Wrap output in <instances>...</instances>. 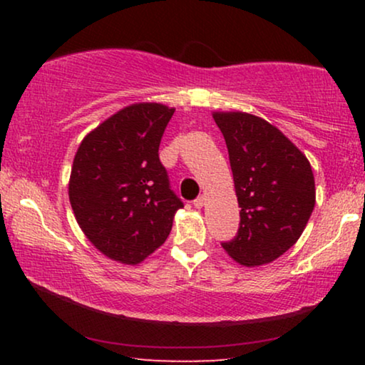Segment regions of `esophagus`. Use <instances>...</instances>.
Masks as SVG:
<instances>
[{"label":"esophagus","mask_w":365,"mask_h":365,"mask_svg":"<svg viewBox=\"0 0 365 365\" xmlns=\"http://www.w3.org/2000/svg\"><path fill=\"white\" fill-rule=\"evenodd\" d=\"M204 202H206V196H199V197H196L194 199V207H197V209H201L202 206H204Z\"/></svg>","instance_id":"obj_1"}]
</instances>
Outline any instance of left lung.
Instances as JSON below:
<instances>
[{
	"label": "left lung",
	"instance_id": "8db88e82",
	"mask_svg": "<svg viewBox=\"0 0 365 365\" xmlns=\"http://www.w3.org/2000/svg\"><path fill=\"white\" fill-rule=\"evenodd\" d=\"M229 153L241 222L224 251L242 266L272 262L301 237L316 204L307 158L266 119L214 113Z\"/></svg>",
	"mask_w": 365,
	"mask_h": 365
}]
</instances>
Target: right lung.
Masks as SVG:
<instances>
[{
	"label": "right lung",
	"mask_w": 365,
	"mask_h": 365,
	"mask_svg": "<svg viewBox=\"0 0 365 365\" xmlns=\"http://www.w3.org/2000/svg\"><path fill=\"white\" fill-rule=\"evenodd\" d=\"M174 108L138 103L93 129L79 144L69 202L84 236L104 256L139 264L163 246L181 199L159 161Z\"/></svg>",
	"instance_id": "obj_1"
}]
</instances>
